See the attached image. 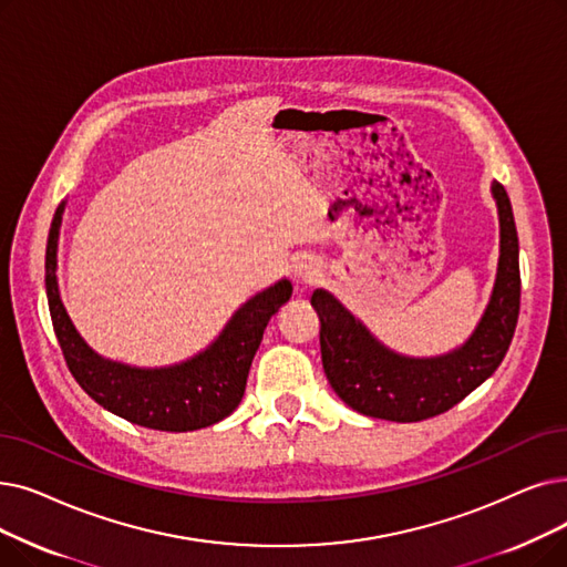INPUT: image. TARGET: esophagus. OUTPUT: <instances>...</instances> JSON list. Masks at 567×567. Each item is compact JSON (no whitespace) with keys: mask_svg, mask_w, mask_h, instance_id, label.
Masks as SVG:
<instances>
[{"mask_svg":"<svg viewBox=\"0 0 567 567\" xmlns=\"http://www.w3.org/2000/svg\"><path fill=\"white\" fill-rule=\"evenodd\" d=\"M317 274H319V268L310 259H303V261H299L297 266H293V276H297L301 282H312Z\"/></svg>","mask_w":567,"mask_h":567,"instance_id":"obj_1","label":"esophagus"}]
</instances>
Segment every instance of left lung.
<instances>
[{
	"instance_id": "left-lung-1",
	"label": "left lung",
	"mask_w": 567,
	"mask_h": 567,
	"mask_svg": "<svg viewBox=\"0 0 567 567\" xmlns=\"http://www.w3.org/2000/svg\"><path fill=\"white\" fill-rule=\"evenodd\" d=\"M501 215V261L488 308L463 348L435 359H410L386 350L329 291H312L319 348L329 384L352 410L389 422H422L447 412L494 375L519 319L522 276L509 196L491 185Z\"/></svg>"
}]
</instances>
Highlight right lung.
I'll return each instance as SVG.
<instances>
[{
	"mask_svg": "<svg viewBox=\"0 0 567 567\" xmlns=\"http://www.w3.org/2000/svg\"><path fill=\"white\" fill-rule=\"evenodd\" d=\"M64 204L55 210L45 248V293L53 329L71 375L109 412L132 424L185 433L229 416L245 391L252 359L268 319L289 299L291 282L280 280L245 303L210 348L181 365L143 371L94 354L73 329L58 291V231Z\"/></svg>",
	"mask_w": 567,
	"mask_h": 567,
	"instance_id": "1",
	"label": "right lung"
}]
</instances>
